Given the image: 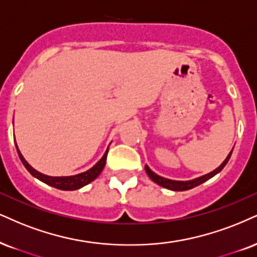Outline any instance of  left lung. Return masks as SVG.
Wrapping results in <instances>:
<instances>
[{"label": "left lung", "instance_id": "left-lung-1", "mask_svg": "<svg viewBox=\"0 0 257 257\" xmlns=\"http://www.w3.org/2000/svg\"><path fill=\"white\" fill-rule=\"evenodd\" d=\"M231 154H232V150H231L230 154L227 155V157L225 158V160H224V162L221 163L219 167L216 168V169H214L213 172H211V173H208V174H205V175L196 177V179L188 180V181H176V180L166 179V177H162V176L157 175V174H155L153 170H151L148 166H145V172H147L149 177H150V179L153 180L155 183H157V185L164 187V188L170 189V191H177V192L188 191V189H192V188H194V187H196V186L201 185V183H204L205 181H207V180H210L211 177H213L214 175H217L218 173H220L221 169H223V168L226 166V163L229 162V160H230V157H231Z\"/></svg>", "mask_w": 257, "mask_h": 257}]
</instances>
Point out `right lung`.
Instances as JSON below:
<instances>
[{"label":"right lung","mask_w":257,"mask_h":257,"mask_svg":"<svg viewBox=\"0 0 257 257\" xmlns=\"http://www.w3.org/2000/svg\"><path fill=\"white\" fill-rule=\"evenodd\" d=\"M17 150L22 164H24L25 168L30 172L32 176H34L36 179L40 180L41 182L46 183V185L55 187L57 189H62V191H76V189H80L83 186L88 185V183H90L91 181H94V180L100 175L101 172H102L104 164H106L107 154H108V149H107L106 153L103 154L102 158H101L99 162L84 173L76 174V175H72V176H49V175H45V174L39 173L38 170L34 169L33 167H31L27 161L25 160L24 156H22L20 150H19L18 145H17Z\"/></svg>","instance_id":"1"}]
</instances>
